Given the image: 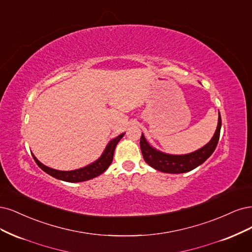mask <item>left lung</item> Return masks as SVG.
<instances>
[{"label":"left lung","mask_w":252,"mask_h":252,"mask_svg":"<svg viewBox=\"0 0 252 252\" xmlns=\"http://www.w3.org/2000/svg\"><path fill=\"white\" fill-rule=\"evenodd\" d=\"M221 126L222 120L220 112H219L217 129L210 141L203 148L189 154H184V155H172V154H165L156 150L145 139L142 133L140 138V149L143 159L150 166L162 173L183 174L190 172V170L201 165L203 162L207 160V158L212 156V154L217 148L219 138H220Z\"/></svg>","instance_id":"8db88e82"}]
</instances>
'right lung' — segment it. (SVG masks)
<instances>
[{"instance_id": "add662e5", "label": "right lung", "mask_w": 252, "mask_h": 252, "mask_svg": "<svg viewBox=\"0 0 252 252\" xmlns=\"http://www.w3.org/2000/svg\"><path fill=\"white\" fill-rule=\"evenodd\" d=\"M124 135L125 133L120 134L119 136L114 138V139H112L108 143L107 147H105L103 153L101 154V156L96 161L92 162L91 164H89L85 167L74 169V170H58L51 167H48L45 164H43L42 162H39L33 154H32V157H33L36 164L42 168L45 173L56 178V179L59 180L71 182V183L91 180L93 178L101 175L104 170L108 169V167L110 166V164L113 161V156H114V151H115L116 145L121 138L124 137Z\"/></svg>"}]
</instances>
